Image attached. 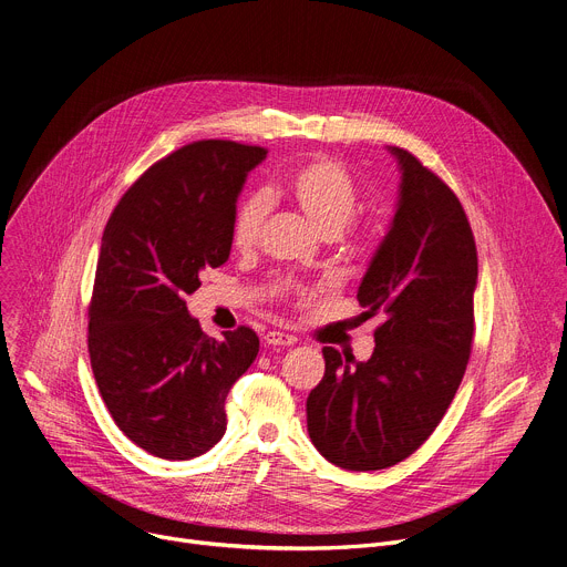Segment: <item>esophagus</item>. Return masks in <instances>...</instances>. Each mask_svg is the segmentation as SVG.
Listing matches in <instances>:
<instances>
[{"label": "esophagus", "mask_w": 567, "mask_h": 567, "mask_svg": "<svg viewBox=\"0 0 567 567\" xmlns=\"http://www.w3.org/2000/svg\"><path fill=\"white\" fill-rule=\"evenodd\" d=\"M265 341L269 346H293L296 343V337L293 334H287V332H278V330H271L265 334Z\"/></svg>", "instance_id": "1"}]
</instances>
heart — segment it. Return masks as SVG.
Instances as JSON below:
<instances>
[{
	"instance_id": "obj_1",
	"label": "heart",
	"mask_w": 567,
	"mask_h": 567,
	"mask_svg": "<svg viewBox=\"0 0 567 567\" xmlns=\"http://www.w3.org/2000/svg\"><path fill=\"white\" fill-rule=\"evenodd\" d=\"M289 198L312 221L323 237H337L354 217L359 208V187L343 165L330 158H317L298 167L287 181ZM269 213V198L265 192H252L244 196L233 215L230 239L239 250H248L257 244ZM369 230H352L348 246L354 250H367L371 246ZM302 291L291 280H278L274 285L276 296Z\"/></svg>"
}]
</instances>
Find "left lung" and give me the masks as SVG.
<instances>
[{"label":"left lung","mask_w":567,"mask_h":567,"mask_svg":"<svg viewBox=\"0 0 567 567\" xmlns=\"http://www.w3.org/2000/svg\"><path fill=\"white\" fill-rule=\"evenodd\" d=\"M400 196L357 300L382 312L367 362L323 348L326 375L307 398V432L339 468L382 471L436 430L466 373L475 334L477 246L456 194L400 146Z\"/></svg>","instance_id":"8db88e82"}]
</instances>
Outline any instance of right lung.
<instances>
[{"label": "right lung", "mask_w": 567, "mask_h": 567, "mask_svg": "<svg viewBox=\"0 0 567 567\" xmlns=\"http://www.w3.org/2000/svg\"><path fill=\"white\" fill-rule=\"evenodd\" d=\"M265 158L262 146L192 142L128 187L101 237L90 364L113 421L148 454L185 461L217 445L226 395L260 350L246 326L205 334L185 296L228 260L237 196Z\"/></svg>", "instance_id": "1"}]
</instances>
